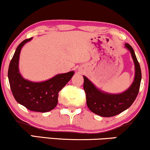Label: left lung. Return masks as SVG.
I'll return each instance as SVG.
<instances>
[{
	"mask_svg": "<svg viewBox=\"0 0 150 150\" xmlns=\"http://www.w3.org/2000/svg\"><path fill=\"white\" fill-rule=\"evenodd\" d=\"M125 47L130 51L135 64V78L127 91L117 95L108 94L98 90L83 76V89L86 95L88 107L94 113L101 117H112L129 108L137 97L141 81V69L133 48L129 44Z\"/></svg>",
	"mask_w": 150,
	"mask_h": 150,
	"instance_id": "8db88e82",
	"label": "left lung"
}]
</instances>
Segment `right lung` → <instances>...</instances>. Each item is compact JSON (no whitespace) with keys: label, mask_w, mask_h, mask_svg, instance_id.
<instances>
[{"label":"right lung","mask_w":150,"mask_h":150,"mask_svg":"<svg viewBox=\"0 0 150 150\" xmlns=\"http://www.w3.org/2000/svg\"><path fill=\"white\" fill-rule=\"evenodd\" d=\"M32 38L23 40L10 61L8 79L12 95L18 103L32 111L45 112L58 104V93L73 76L74 71L58 74L44 82L34 83L23 79L18 71V59L23 46Z\"/></svg>","instance_id":"add662e5"}]
</instances>
